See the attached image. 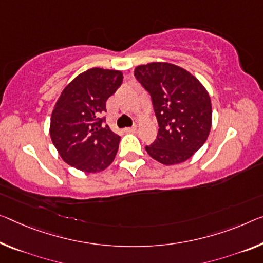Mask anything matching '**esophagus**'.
Returning a JSON list of instances; mask_svg holds the SVG:
<instances>
[{"mask_svg": "<svg viewBox=\"0 0 263 263\" xmlns=\"http://www.w3.org/2000/svg\"><path fill=\"white\" fill-rule=\"evenodd\" d=\"M135 130H136V126H133V127L124 128V132H126V133H134Z\"/></svg>", "mask_w": 263, "mask_h": 263, "instance_id": "obj_1", "label": "esophagus"}]
</instances>
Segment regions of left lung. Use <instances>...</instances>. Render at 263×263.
Wrapping results in <instances>:
<instances>
[{"mask_svg": "<svg viewBox=\"0 0 263 263\" xmlns=\"http://www.w3.org/2000/svg\"><path fill=\"white\" fill-rule=\"evenodd\" d=\"M134 75L151 94L159 123L156 140L145 151L160 163L187 161L207 140L212 128V102L195 76L167 62L135 68Z\"/></svg>", "mask_w": 263, "mask_h": 263, "instance_id": "1", "label": "left lung"}]
</instances>
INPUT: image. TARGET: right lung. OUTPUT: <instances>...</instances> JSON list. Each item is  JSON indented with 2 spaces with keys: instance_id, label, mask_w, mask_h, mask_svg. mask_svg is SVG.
I'll list each match as a JSON object with an SVG mask.
<instances>
[{
  "instance_id": "1",
  "label": "right lung",
  "mask_w": 263,
  "mask_h": 263,
  "mask_svg": "<svg viewBox=\"0 0 263 263\" xmlns=\"http://www.w3.org/2000/svg\"><path fill=\"white\" fill-rule=\"evenodd\" d=\"M122 80L120 70L91 68L76 76L60 95L50 119V137L71 167L98 173L114 161L121 137L100 116Z\"/></svg>"
}]
</instances>
